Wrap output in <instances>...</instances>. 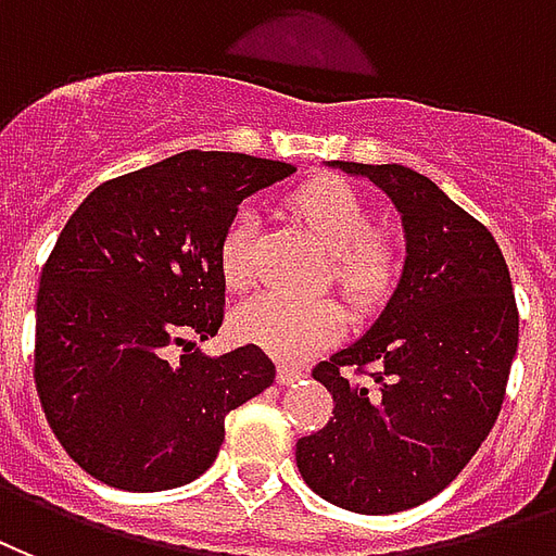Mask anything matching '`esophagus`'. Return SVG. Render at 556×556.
<instances>
[{"label":"esophagus","mask_w":556,"mask_h":556,"mask_svg":"<svg viewBox=\"0 0 556 556\" xmlns=\"http://www.w3.org/2000/svg\"><path fill=\"white\" fill-rule=\"evenodd\" d=\"M302 376H305V370H302V367H295V364H278V382L281 384L299 382Z\"/></svg>","instance_id":"34e87169"}]
</instances>
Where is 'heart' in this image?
Masks as SVG:
<instances>
[{"mask_svg":"<svg viewBox=\"0 0 556 556\" xmlns=\"http://www.w3.org/2000/svg\"><path fill=\"white\" fill-rule=\"evenodd\" d=\"M290 210L328 249L331 278L355 305H372L391 293L400 275L396 242L370 228V210L346 180L317 177L290 194ZM257 210L242 204L218 239V269L228 287L239 290L254 278ZM343 328V311L334 299H295L287 293H257L239 302L233 331L278 358H307Z\"/></svg>","mask_w":556,"mask_h":556,"instance_id":"b5f03b06","label":"heart"}]
</instances>
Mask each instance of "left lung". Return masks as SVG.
<instances>
[{"label": "left lung", "instance_id": "1", "mask_svg": "<svg viewBox=\"0 0 556 556\" xmlns=\"http://www.w3.org/2000/svg\"><path fill=\"white\" fill-rule=\"evenodd\" d=\"M403 213L406 266L370 331L314 367L334 396L319 432L295 444L305 483L364 516L435 497L501 415L518 350L509 269L483 222L403 165L338 162Z\"/></svg>", "mask_w": 556, "mask_h": 556}]
</instances>
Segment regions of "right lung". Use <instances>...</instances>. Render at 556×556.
I'll return each instance as SVG.
<instances>
[{"mask_svg":"<svg viewBox=\"0 0 556 556\" xmlns=\"http://www.w3.org/2000/svg\"><path fill=\"white\" fill-rule=\"evenodd\" d=\"M293 165L222 150L100 184L43 263L35 388L83 471L127 492L192 483L216 462L225 417L275 382L261 346L194 350L225 319L218 239L242 198Z\"/></svg>","mask_w":556,"mask_h":556,"instance_id":"1","label":"right lung"}]
</instances>
